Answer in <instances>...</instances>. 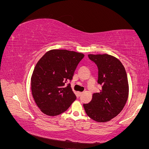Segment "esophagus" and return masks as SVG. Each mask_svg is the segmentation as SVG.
<instances>
[{"mask_svg":"<svg viewBox=\"0 0 149 149\" xmlns=\"http://www.w3.org/2000/svg\"><path fill=\"white\" fill-rule=\"evenodd\" d=\"M82 94H83L82 92H78V96H81Z\"/></svg>","mask_w":149,"mask_h":149,"instance_id":"obj_1","label":"esophagus"}]
</instances>
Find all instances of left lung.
I'll use <instances>...</instances> for the list:
<instances>
[{
	"label": "left lung",
	"mask_w": 149,
	"mask_h": 149,
	"mask_svg": "<svg viewBox=\"0 0 149 149\" xmlns=\"http://www.w3.org/2000/svg\"><path fill=\"white\" fill-rule=\"evenodd\" d=\"M88 57L98 68L97 83L102 85V89L94 93L92 100L83 106L90 118L98 123H105L118 116L127 102V74L122 63L113 56L89 54Z\"/></svg>",
	"instance_id": "left-lung-1"
}]
</instances>
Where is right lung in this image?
<instances>
[{"mask_svg":"<svg viewBox=\"0 0 149 149\" xmlns=\"http://www.w3.org/2000/svg\"><path fill=\"white\" fill-rule=\"evenodd\" d=\"M83 53L66 49H52L40 58L31 78L32 96L39 109L49 116L66 111L76 99L66 83L84 58Z\"/></svg>","mask_w":149,"mask_h":149,"instance_id":"add662e5","label":"right lung"}]
</instances>
